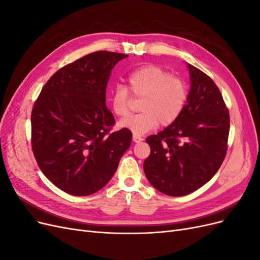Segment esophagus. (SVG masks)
I'll list each match as a JSON object with an SVG mask.
<instances>
[{
  "mask_svg": "<svg viewBox=\"0 0 260 260\" xmlns=\"http://www.w3.org/2000/svg\"><path fill=\"white\" fill-rule=\"evenodd\" d=\"M144 139L142 138V137H140V136H137V135H133V141H135L136 143H139V142H142Z\"/></svg>",
  "mask_w": 260,
  "mask_h": 260,
  "instance_id": "esophagus-1",
  "label": "esophagus"
}]
</instances>
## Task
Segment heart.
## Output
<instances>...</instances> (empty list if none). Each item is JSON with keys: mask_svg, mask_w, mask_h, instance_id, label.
<instances>
[{"mask_svg": "<svg viewBox=\"0 0 260 260\" xmlns=\"http://www.w3.org/2000/svg\"><path fill=\"white\" fill-rule=\"evenodd\" d=\"M128 88L132 95L142 98L140 114L120 121V125L135 135H144L160 122L174 123L182 114L187 101V85L158 66L148 65L135 70L128 77ZM124 85L114 86L111 93L113 112L119 117L129 114L130 93Z\"/></svg>", "mask_w": 260, "mask_h": 260, "instance_id": "b5f03b06", "label": "heart"}]
</instances>
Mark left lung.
Wrapping results in <instances>:
<instances>
[{
  "label": "left lung",
  "mask_w": 260,
  "mask_h": 260,
  "mask_svg": "<svg viewBox=\"0 0 260 260\" xmlns=\"http://www.w3.org/2000/svg\"><path fill=\"white\" fill-rule=\"evenodd\" d=\"M191 88L182 114L146 142L151 154L143 165L156 190L184 196L216 175L228 148L229 111L216 83L202 70L187 64Z\"/></svg>",
  "instance_id": "obj_1"
}]
</instances>
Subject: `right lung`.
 I'll use <instances>...</instances> for the list:
<instances>
[{
  "instance_id": "1",
  "label": "right lung",
  "mask_w": 260,
  "mask_h": 260,
  "mask_svg": "<svg viewBox=\"0 0 260 260\" xmlns=\"http://www.w3.org/2000/svg\"><path fill=\"white\" fill-rule=\"evenodd\" d=\"M128 55L98 51L55 73L31 113V145L44 176L61 191L86 196L112 179L132 133L112 131L106 107L112 69Z\"/></svg>"
}]
</instances>
